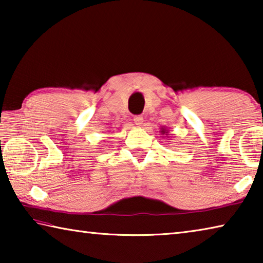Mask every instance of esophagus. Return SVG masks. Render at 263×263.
Returning a JSON list of instances; mask_svg holds the SVG:
<instances>
[{"instance_id": "1", "label": "esophagus", "mask_w": 263, "mask_h": 263, "mask_svg": "<svg viewBox=\"0 0 263 263\" xmlns=\"http://www.w3.org/2000/svg\"><path fill=\"white\" fill-rule=\"evenodd\" d=\"M133 122L137 126H141L142 123H144V118L141 117V116H135V118H133Z\"/></svg>"}]
</instances>
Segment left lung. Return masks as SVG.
Instances as JSON below:
<instances>
[{"mask_svg":"<svg viewBox=\"0 0 263 263\" xmlns=\"http://www.w3.org/2000/svg\"><path fill=\"white\" fill-rule=\"evenodd\" d=\"M160 132H161V135H164V136L168 138V128L167 127H161V130H160Z\"/></svg>","mask_w":263,"mask_h":263,"instance_id":"1","label":"left lung"}]
</instances>
